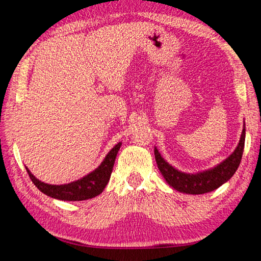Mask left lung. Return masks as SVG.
<instances>
[{
    "label": "left lung",
    "mask_w": 261,
    "mask_h": 261,
    "mask_svg": "<svg viewBox=\"0 0 261 261\" xmlns=\"http://www.w3.org/2000/svg\"><path fill=\"white\" fill-rule=\"evenodd\" d=\"M244 143L245 123L243 125L240 143H238L235 151L230 155L224 159L222 162H220L218 166L193 174L184 173V171L176 169L175 167L168 163L162 158L156 147H154V155H155L159 170H160L163 178L166 179V182L171 188L188 194H202L220 188L221 185L228 182L232 177V175L236 173L237 168L241 163Z\"/></svg>",
    "instance_id": "8db88e82"
}]
</instances>
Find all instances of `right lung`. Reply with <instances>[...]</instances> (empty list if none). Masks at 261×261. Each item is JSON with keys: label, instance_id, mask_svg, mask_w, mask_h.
<instances>
[{"label": "right lung", "instance_id": "add662e5", "mask_svg": "<svg viewBox=\"0 0 261 261\" xmlns=\"http://www.w3.org/2000/svg\"><path fill=\"white\" fill-rule=\"evenodd\" d=\"M121 146L122 143H117L105 156L103 161L100 163L98 168H95L93 171H91L90 174L85 175L84 177L68 184L55 185L41 182L31 173L28 167L25 168L35 187L48 197L64 201H82L91 199V198H94L99 196L100 193H102L106 185L108 184L113 171L115 159H116Z\"/></svg>", "mask_w": 261, "mask_h": 261}]
</instances>
